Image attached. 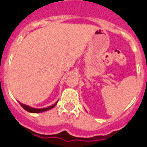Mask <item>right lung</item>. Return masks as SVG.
Wrapping results in <instances>:
<instances>
[{"label":"right lung","mask_w":147,"mask_h":147,"mask_svg":"<svg viewBox=\"0 0 147 147\" xmlns=\"http://www.w3.org/2000/svg\"><path fill=\"white\" fill-rule=\"evenodd\" d=\"M58 102V101H57ZM57 102L55 103V104H54L53 105L51 106H49V107H48V108H39V109H38V108H31V107H29V106L26 105H24L22 104V103H19L20 104V105L22 106V108H24L25 111H27L28 112H30V113H40V112H43V111H49V110L51 109V108H53L54 107H55V105H57Z\"/></svg>","instance_id":"add662e5"}]
</instances>
